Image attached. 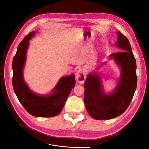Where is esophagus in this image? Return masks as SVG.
Listing matches in <instances>:
<instances>
[{"label": "esophagus", "mask_w": 149, "mask_h": 149, "mask_svg": "<svg viewBox=\"0 0 149 149\" xmlns=\"http://www.w3.org/2000/svg\"><path fill=\"white\" fill-rule=\"evenodd\" d=\"M76 79L80 84H82L84 82L86 79V71L84 68L79 69L77 71L76 74Z\"/></svg>", "instance_id": "esophagus-1"}]
</instances>
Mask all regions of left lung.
Wrapping results in <instances>:
<instances>
[{
	"label": "left lung",
	"mask_w": 149,
	"mask_h": 149,
	"mask_svg": "<svg viewBox=\"0 0 149 149\" xmlns=\"http://www.w3.org/2000/svg\"><path fill=\"white\" fill-rule=\"evenodd\" d=\"M117 37L115 46L120 52L112 53L109 59H113L120 68V75L113 91L106 93L101 75L95 71L88 75L84 83L86 109L96 120L113 119L124 113L131 102L137 87L136 61L131 46L120 31H118Z\"/></svg>",
	"instance_id": "obj_1"
}]
</instances>
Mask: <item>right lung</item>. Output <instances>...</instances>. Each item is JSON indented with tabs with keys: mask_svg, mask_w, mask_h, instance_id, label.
Masks as SVG:
<instances>
[{
	"mask_svg": "<svg viewBox=\"0 0 149 149\" xmlns=\"http://www.w3.org/2000/svg\"><path fill=\"white\" fill-rule=\"evenodd\" d=\"M37 31H31L20 43L12 61V85L18 100L31 115L51 118L59 114L76 84L74 74L61 77L49 94L33 93L24 79L23 70L29 40Z\"/></svg>",
	"mask_w": 149,
	"mask_h": 149,
	"instance_id": "obj_1",
	"label": "right lung"
}]
</instances>
